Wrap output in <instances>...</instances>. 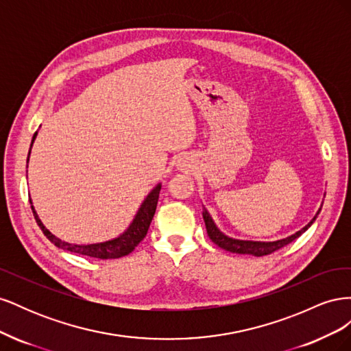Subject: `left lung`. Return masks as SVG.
<instances>
[{"label": "left lung", "instance_id": "1", "mask_svg": "<svg viewBox=\"0 0 351 351\" xmlns=\"http://www.w3.org/2000/svg\"><path fill=\"white\" fill-rule=\"evenodd\" d=\"M319 212H321V209L316 212V215L313 217V219L309 222V224L303 227L300 231H297L295 234H291L289 237L277 240V241H252V240H237V239L228 237L215 226L214 219H212V217L209 215V212L205 208H204V212H202V215H204V221H205L206 232H208L209 239L214 241L217 246H219L221 249H224V250L231 252V253H239V254L265 256V254H269L275 250H278V249L287 246V244L291 243L293 240H295L299 236H302V232H304L307 228H309L313 224Z\"/></svg>", "mask_w": 351, "mask_h": 351}]
</instances>
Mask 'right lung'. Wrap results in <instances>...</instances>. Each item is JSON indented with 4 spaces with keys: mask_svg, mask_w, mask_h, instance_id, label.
Wrapping results in <instances>:
<instances>
[{
    "mask_svg": "<svg viewBox=\"0 0 351 351\" xmlns=\"http://www.w3.org/2000/svg\"><path fill=\"white\" fill-rule=\"evenodd\" d=\"M36 134L38 132L34 134V137H32V145H34L36 139ZM32 145H30V149H32ZM29 155H30V151H29ZM27 162H29V156H27ZM159 190H161V183L156 184L151 190V193L147 195L146 199L142 202L139 210H137V214L130 222V226L127 227V230L123 232V234L108 241L93 243V244H74V243H67L64 240L56 237L44 224H42V221L39 219L34 205H32V200H30V205L39 228L47 236V239L51 243H54L58 249L67 250L71 253H77V254H84V256H90L97 259H119L125 256V254L132 253L137 244L145 239L147 230H149L152 218L155 215Z\"/></svg>",
    "mask_w": 351,
    "mask_h": 351,
    "instance_id": "right-lung-1",
    "label": "right lung"
}]
</instances>
